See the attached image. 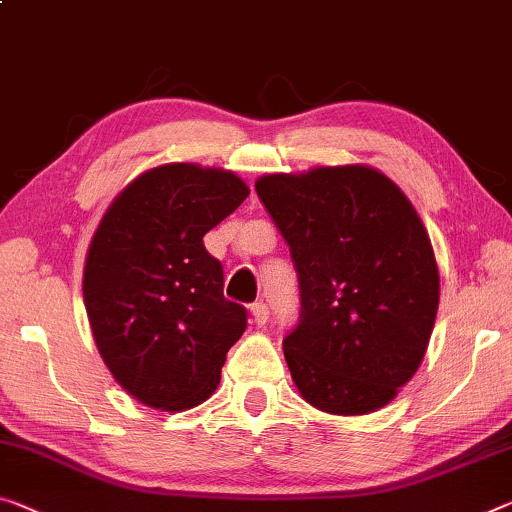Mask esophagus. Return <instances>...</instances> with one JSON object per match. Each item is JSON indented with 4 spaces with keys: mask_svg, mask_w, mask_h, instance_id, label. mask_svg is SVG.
<instances>
[{
    "mask_svg": "<svg viewBox=\"0 0 512 512\" xmlns=\"http://www.w3.org/2000/svg\"><path fill=\"white\" fill-rule=\"evenodd\" d=\"M251 316H254V322L258 327H263L267 318H270V309H267L265 302H256L254 306H251Z\"/></svg>",
    "mask_w": 512,
    "mask_h": 512,
    "instance_id": "obj_1",
    "label": "esophagus"
}]
</instances>
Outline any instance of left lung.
Returning <instances> with one entry per match:
<instances>
[{"mask_svg": "<svg viewBox=\"0 0 512 512\" xmlns=\"http://www.w3.org/2000/svg\"><path fill=\"white\" fill-rule=\"evenodd\" d=\"M256 194L290 247L300 322L283 338L306 403L368 414L426 355L439 306L428 231L400 187L364 164L270 174Z\"/></svg>", "mask_w": 512, "mask_h": 512, "instance_id": "8db88e82", "label": "left lung"}]
</instances>
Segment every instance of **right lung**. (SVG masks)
I'll return each mask as SVG.
<instances>
[{
  "instance_id": "right-lung-1",
  "label": "right lung",
  "mask_w": 512,
  "mask_h": 512,
  "mask_svg": "<svg viewBox=\"0 0 512 512\" xmlns=\"http://www.w3.org/2000/svg\"><path fill=\"white\" fill-rule=\"evenodd\" d=\"M249 187L231 171L176 162L125 187L93 235L84 306L109 373L139 403L178 412L217 389L247 309L224 297V270L203 235Z\"/></svg>"
}]
</instances>
